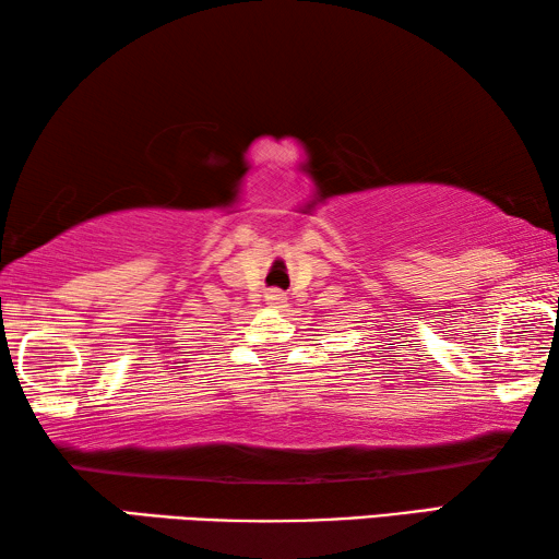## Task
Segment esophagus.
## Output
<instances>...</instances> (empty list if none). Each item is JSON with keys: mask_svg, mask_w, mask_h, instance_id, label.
Returning a JSON list of instances; mask_svg holds the SVG:
<instances>
[{"mask_svg": "<svg viewBox=\"0 0 559 559\" xmlns=\"http://www.w3.org/2000/svg\"><path fill=\"white\" fill-rule=\"evenodd\" d=\"M266 302H269V306H271L273 310H283V308H288V298H286V293H281V290H269V293H266Z\"/></svg>", "mask_w": 559, "mask_h": 559, "instance_id": "1", "label": "esophagus"}]
</instances>
